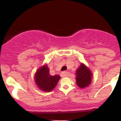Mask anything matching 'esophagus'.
Masks as SVG:
<instances>
[{
	"mask_svg": "<svg viewBox=\"0 0 121 121\" xmlns=\"http://www.w3.org/2000/svg\"><path fill=\"white\" fill-rule=\"evenodd\" d=\"M68 72L67 71H64V72H63V73H61V75L63 77H67L68 75Z\"/></svg>",
	"mask_w": 121,
	"mask_h": 121,
	"instance_id": "1",
	"label": "esophagus"
}]
</instances>
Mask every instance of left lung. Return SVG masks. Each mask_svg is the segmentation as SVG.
Wrapping results in <instances>:
<instances>
[{
  "label": "left lung",
  "instance_id": "8db88e82",
  "mask_svg": "<svg viewBox=\"0 0 121 121\" xmlns=\"http://www.w3.org/2000/svg\"><path fill=\"white\" fill-rule=\"evenodd\" d=\"M75 75L76 83L80 88H84L91 83L92 74L85 64H81L80 66L77 69Z\"/></svg>",
  "mask_w": 121,
  "mask_h": 121
}]
</instances>
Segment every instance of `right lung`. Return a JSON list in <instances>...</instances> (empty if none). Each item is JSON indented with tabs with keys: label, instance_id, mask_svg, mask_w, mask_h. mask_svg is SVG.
<instances>
[{
	"label": "right lung",
	"instance_id": "right-lung-1",
	"mask_svg": "<svg viewBox=\"0 0 121 121\" xmlns=\"http://www.w3.org/2000/svg\"><path fill=\"white\" fill-rule=\"evenodd\" d=\"M49 71L48 66L44 65L38 69L35 76V82L38 87L46 92L52 91L61 78L58 75H51Z\"/></svg>",
	"mask_w": 121,
	"mask_h": 121
}]
</instances>
